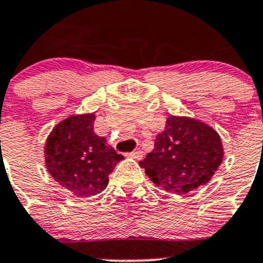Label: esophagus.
<instances>
[{
    "instance_id": "esophagus-1",
    "label": "esophagus",
    "mask_w": 263,
    "mask_h": 263,
    "mask_svg": "<svg viewBox=\"0 0 263 263\" xmlns=\"http://www.w3.org/2000/svg\"><path fill=\"white\" fill-rule=\"evenodd\" d=\"M128 156L132 157V158H135V159H141V158H143V152H141V151H134L132 153H129Z\"/></svg>"
}]
</instances>
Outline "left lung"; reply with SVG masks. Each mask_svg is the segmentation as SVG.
I'll list each match as a JSON object with an SVG mask.
<instances>
[{"label":"left lung","instance_id":"1","mask_svg":"<svg viewBox=\"0 0 263 263\" xmlns=\"http://www.w3.org/2000/svg\"><path fill=\"white\" fill-rule=\"evenodd\" d=\"M219 134L202 120L170 115L154 149L139 162L157 187L185 195L206 185L223 161Z\"/></svg>","mask_w":263,"mask_h":263}]
</instances>
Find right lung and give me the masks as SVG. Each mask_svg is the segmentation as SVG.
I'll return each mask as SVG.
<instances>
[{"label": "right lung", "instance_id": "1", "mask_svg": "<svg viewBox=\"0 0 263 263\" xmlns=\"http://www.w3.org/2000/svg\"><path fill=\"white\" fill-rule=\"evenodd\" d=\"M96 112L70 115L55 124L44 146L46 170L53 179L76 197H92L109 183L119 161L106 137L95 134Z\"/></svg>", "mask_w": 263, "mask_h": 263}]
</instances>
